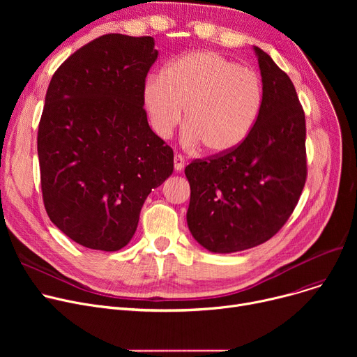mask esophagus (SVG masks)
Segmentation results:
<instances>
[{
	"label": "esophagus",
	"instance_id": "34e87169",
	"mask_svg": "<svg viewBox=\"0 0 357 357\" xmlns=\"http://www.w3.org/2000/svg\"><path fill=\"white\" fill-rule=\"evenodd\" d=\"M183 166H185L183 158H182L181 155H175V158H174V167H175V171H176V172H181L182 169H183Z\"/></svg>",
	"mask_w": 357,
	"mask_h": 357
}]
</instances>
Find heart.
I'll return each instance as SVG.
<instances>
[{
    "label": "heart",
    "mask_w": 357,
    "mask_h": 357,
    "mask_svg": "<svg viewBox=\"0 0 357 357\" xmlns=\"http://www.w3.org/2000/svg\"><path fill=\"white\" fill-rule=\"evenodd\" d=\"M143 105L155 133L166 139L182 120L183 143L227 155L253 133L265 105L259 73L220 53H186L143 85Z\"/></svg>",
    "instance_id": "obj_1"
}]
</instances>
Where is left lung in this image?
<instances>
[{
    "label": "left lung",
    "mask_w": 357,
    "mask_h": 357,
    "mask_svg": "<svg viewBox=\"0 0 357 357\" xmlns=\"http://www.w3.org/2000/svg\"><path fill=\"white\" fill-rule=\"evenodd\" d=\"M257 56L265 105L250 137L233 152L185 167L191 186L186 222L211 253L261 245L292 214L307 178L305 116L288 75Z\"/></svg>",
    "instance_id": "1"
}]
</instances>
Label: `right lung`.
<instances>
[{"label": "right lung", "mask_w": 357, "mask_h": 357, "mask_svg": "<svg viewBox=\"0 0 357 357\" xmlns=\"http://www.w3.org/2000/svg\"><path fill=\"white\" fill-rule=\"evenodd\" d=\"M153 37L105 34L54 72L37 135L45 208L75 243L116 252L135 236L147 195L174 172L172 149L143 108Z\"/></svg>", "instance_id": "obj_1"}]
</instances>
